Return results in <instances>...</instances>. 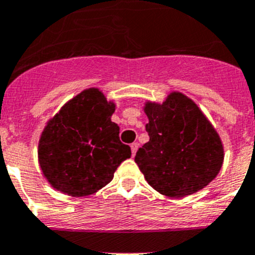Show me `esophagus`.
Instances as JSON below:
<instances>
[{"label": "esophagus", "mask_w": 255, "mask_h": 255, "mask_svg": "<svg viewBox=\"0 0 255 255\" xmlns=\"http://www.w3.org/2000/svg\"><path fill=\"white\" fill-rule=\"evenodd\" d=\"M130 147H131V152H132V156H135L136 151H137V147H138V143L137 142H132L130 145Z\"/></svg>", "instance_id": "obj_1"}]
</instances>
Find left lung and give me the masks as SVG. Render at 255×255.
Instances as JSON below:
<instances>
[{
  "mask_svg": "<svg viewBox=\"0 0 255 255\" xmlns=\"http://www.w3.org/2000/svg\"><path fill=\"white\" fill-rule=\"evenodd\" d=\"M150 140L135 162L151 187L168 197H185L205 188L223 163L218 133L197 105L173 92L162 104L146 103Z\"/></svg>",
  "mask_w": 255,
  "mask_h": 255,
  "instance_id": "8db88e82",
  "label": "left lung"
}]
</instances>
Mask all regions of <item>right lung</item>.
Instances as JSON below:
<instances>
[{
	"mask_svg": "<svg viewBox=\"0 0 255 255\" xmlns=\"http://www.w3.org/2000/svg\"><path fill=\"white\" fill-rule=\"evenodd\" d=\"M115 104L90 88L67 103L43 130L38 160L43 175L55 188L74 197L107 186L120 163L131 156L112 122Z\"/></svg>",
	"mask_w": 255,
	"mask_h": 255,
	"instance_id": "add662e5",
	"label": "right lung"
}]
</instances>
